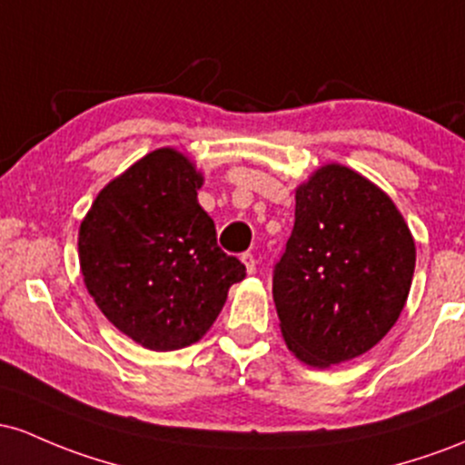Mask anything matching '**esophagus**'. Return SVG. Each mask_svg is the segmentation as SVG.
<instances>
[{
    "label": "esophagus",
    "instance_id": "34e87169",
    "mask_svg": "<svg viewBox=\"0 0 465 465\" xmlns=\"http://www.w3.org/2000/svg\"><path fill=\"white\" fill-rule=\"evenodd\" d=\"M242 261H243V265H246L248 274L257 272V259H254L252 252H243V254H242Z\"/></svg>",
    "mask_w": 465,
    "mask_h": 465
}]
</instances>
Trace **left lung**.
I'll use <instances>...</instances> for the list:
<instances>
[{
  "label": "left lung",
  "mask_w": 465,
  "mask_h": 465,
  "mask_svg": "<svg viewBox=\"0 0 465 465\" xmlns=\"http://www.w3.org/2000/svg\"><path fill=\"white\" fill-rule=\"evenodd\" d=\"M413 270L415 242L387 193L347 166H322L296 191L274 263L285 342L314 367L369 351L398 321Z\"/></svg>",
  "instance_id": "8db88e82"
}]
</instances>
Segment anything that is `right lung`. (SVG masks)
I'll return each mask as SVG.
<instances>
[{
    "mask_svg": "<svg viewBox=\"0 0 465 465\" xmlns=\"http://www.w3.org/2000/svg\"><path fill=\"white\" fill-rule=\"evenodd\" d=\"M202 175L158 149L98 193L78 232L87 292L120 331L153 351L200 341L246 265L217 246L197 204Z\"/></svg>",
    "mask_w": 465,
    "mask_h": 465,
    "instance_id": "add662e5",
    "label": "right lung"
}]
</instances>
